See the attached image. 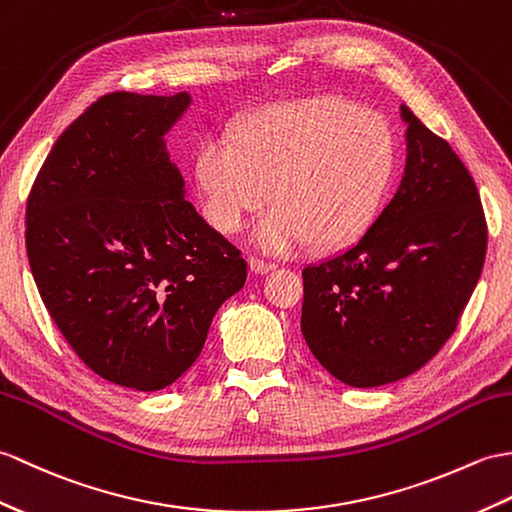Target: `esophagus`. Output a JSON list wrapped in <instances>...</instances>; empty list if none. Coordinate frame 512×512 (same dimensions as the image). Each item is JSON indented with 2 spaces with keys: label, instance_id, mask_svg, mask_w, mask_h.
<instances>
[{
  "label": "esophagus",
  "instance_id": "1",
  "mask_svg": "<svg viewBox=\"0 0 512 512\" xmlns=\"http://www.w3.org/2000/svg\"><path fill=\"white\" fill-rule=\"evenodd\" d=\"M248 266H251V270L255 272V275H266V272L277 268L275 264H272V261H264V259H257V257L248 259Z\"/></svg>",
  "mask_w": 512,
  "mask_h": 512
}]
</instances>
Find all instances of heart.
<instances>
[{
  "mask_svg": "<svg viewBox=\"0 0 512 512\" xmlns=\"http://www.w3.org/2000/svg\"><path fill=\"white\" fill-rule=\"evenodd\" d=\"M399 159L384 115L336 95L272 104L235 128L233 141L202 139L194 174L202 213L231 235L277 202L253 229V244L288 255L305 244L336 251L373 227Z\"/></svg>",
  "mask_w": 512,
  "mask_h": 512,
  "instance_id": "1",
  "label": "heart"
}]
</instances>
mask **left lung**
Here are the masks:
<instances>
[{
  "instance_id": "left-lung-1",
  "label": "left lung",
  "mask_w": 512,
  "mask_h": 512,
  "mask_svg": "<svg viewBox=\"0 0 512 512\" xmlns=\"http://www.w3.org/2000/svg\"><path fill=\"white\" fill-rule=\"evenodd\" d=\"M401 117L408 159L397 194L358 242L303 270V338L353 388L397 382L430 362L456 331L486 255L465 163L408 106Z\"/></svg>"
}]
</instances>
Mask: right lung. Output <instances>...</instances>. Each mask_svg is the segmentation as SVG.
Returning a JSON list of instances; mask_svg holds the SVG:
<instances>
[{
    "mask_svg": "<svg viewBox=\"0 0 512 512\" xmlns=\"http://www.w3.org/2000/svg\"><path fill=\"white\" fill-rule=\"evenodd\" d=\"M192 95L115 91L56 139L26 207L32 277L95 375L141 392L196 362L246 261L185 200L163 135Z\"/></svg>",
    "mask_w": 512,
    "mask_h": 512,
    "instance_id": "right-lung-1",
    "label": "right lung"
}]
</instances>
